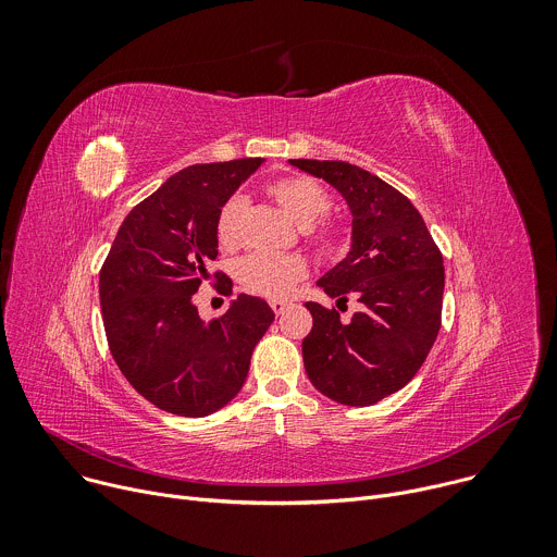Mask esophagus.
I'll list each match as a JSON object with an SVG mask.
<instances>
[{"mask_svg":"<svg viewBox=\"0 0 557 557\" xmlns=\"http://www.w3.org/2000/svg\"><path fill=\"white\" fill-rule=\"evenodd\" d=\"M271 308H273L275 314H284V310L288 308V304L282 301V299H271Z\"/></svg>","mask_w":557,"mask_h":557,"instance_id":"obj_1","label":"esophagus"}]
</instances>
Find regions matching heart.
Wrapping results in <instances>:
<instances>
[{
  "instance_id": "heart-1",
  "label": "heart",
  "mask_w": 557,
  "mask_h": 557,
  "mask_svg": "<svg viewBox=\"0 0 557 557\" xmlns=\"http://www.w3.org/2000/svg\"><path fill=\"white\" fill-rule=\"evenodd\" d=\"M267 191L282 205V209L304 226L308 240L320 251H335L339 247L342 228L333 220H320L331 209V196L326 189L301 174L284 176L273 181ZM247 198L233 194L218 211L215 235L222 247H233L240 240L243 215ZM318 222L314 223L313 220ZM235 280L247 290L262 297H286L293 293L297 282L308 275V262L299 253H262L253 251L240 258L233 267Z\"/></svg>"
}]
</instances>
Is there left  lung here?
Segmentation results:
<instances>
[{
  "instance_id": "8db88e82",
  "label": "left lung",
  "mask_w": 557,
  "mask_h": 557,
  "mask_svg": "<svg viewBox=\"0 0 557 557\" xmlns=\"http://www.w3.org/2000/svg\"><path fill=\"white\" fill-rule=\"evenodd\" d=\"M290 165L331 183L352 213L348 256L320 282L337 306L361 312L344 324L335 308L306 301L312 329L301 342L310 383L344 406H372L401 389L428 359L441 331L443 256L417 207L379 176L344 161Z\"/></svg>"
}]
</instances>
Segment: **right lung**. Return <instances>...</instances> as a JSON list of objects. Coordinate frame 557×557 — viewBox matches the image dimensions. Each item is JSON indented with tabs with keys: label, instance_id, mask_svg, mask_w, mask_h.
I'll return each instance as SVG.
<instances>
[{
	"label": "right lung",
	"instance_id": "obj_1",
	"mask_svg": "<svg viewBox=\"0 0 557 557\" xmlns=\"http://www.w3.org/2000/svg\"><path fill=\"white\" fill-rule=\"evenodd\" d=\"M262 158L191 165L138 202L101 267L99 297L110 352L149 404L207 417L243 389L256 344L275 320L271 306L240 293L202 322L191 297L218 258L215 218ZM220 290L233 282L215 271Z\"/></svg>",
	"mask_w": 557,
	"mask_h": 557
}]
</instances>
